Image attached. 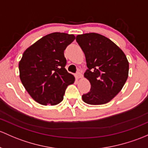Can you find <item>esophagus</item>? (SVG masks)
<instances>
[{"label": "esophagus", "mask_w": 148, "mask_h": 148, "mask_svg": "<svg viewBox=\"0 0 148 148\" xmlns=\"http://www.w3.org/2000/svg\"><path fill=\"white\" fill-rule=\"evenodd\" d=\"M75 77H76V79H81V78H82V74H81V73L77 72V74H75Z\"/></svg>", "instance_id": "esophagus-1"}]
</instances>
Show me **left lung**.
Masks as SVG:
<instances>
[{"mask_svg":"<svg viewBox=\"0 0 148 148\" xmlns=\"http://www.w3.org/2000/svg\"><path fill=\"white\" fill-rule=\"evenodd\" d=\"M86 57L84 77L91 89L82 96L85 103L101 105L111 101L122 89L128 77L129 63L121 48L110 39L94 32L76 38Z\"/></svg>","mask_w":148,"mask_h":148,"instance_id":"8db88e82","label":"left lung"}]
</instances>
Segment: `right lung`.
I'll use <instances>...</instances> for the list:
<instances>
[{
    "mask_svg": "<svg viewBox=\"0 0 148 148\" xmlns=\"http://www.w3.org/2000/svg\"><path fill=\"white\" fill-rule=\"evenodd\" d=\"M74 35L53 32L42 37L24 52L19 62L20 78L31 97L42 105H57L65 90L74 84L64 51L74 40Z\"/></svg>",
    "mask_w": 148,
    "mask_h": 148,
    "instance_id": "1",
    "label": "right lung"
}]
</instances>
